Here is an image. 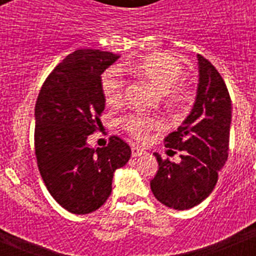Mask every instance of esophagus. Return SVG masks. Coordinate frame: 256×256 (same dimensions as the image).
Returning <instances> with one entry per match:
<instances>
[{
    "label": "esophagus",
    "instance_id": "obj_1",
    "mask_svg": "<svg viewBox=\"0 0 256 256\" xmlns=\"http://www.w3.org/2000/svg\"><path fill=\"white\" fill-rule=\"evenodd\" d=\"M144 154V150L140 146H132V156L133 158H137V156H141Z\"/></svg>",
    "mask_w": 256,
    "mask_h": 256
}]
</instances>
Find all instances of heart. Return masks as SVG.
Masks as SVG:
<instances>
[{"label": "heart", "mask_w": 256, "mask_h": 256, "mask_svg": "<svg viewBox=\"0 0 256 256\" xmlns=\"http://www.w3.org/2000/svg\"><path fill=\"white\" fill-rule=\"evenodd\" d=\"M122 69L158 90L169 108H180L188 98L186 84L180 80L182 65L168 52H152L138 60L126 62ZM124 87L126 82L115 68H110L101 76V92L108 105L112 108L120 105ZM122 123L124 130L137 140H144L151 130L162 126L158 119L146 115H128Z\"/></svg>", "instance_id": "1"}]
</instances>
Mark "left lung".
I'll list each match as a JSON object with an SVG mask.
<instances>
[{"label":"left lung","mask_w":256,"mask_h":256,"mask_svg":"<svg viewBox=\"0 0 256 256\" xmlns=\"http://www.w3.org/2000/svg\"><path fill=\"white\" fill-rule=\"evenodd\" d=\"M198 83L194 108L177 132L165 137L168 154L182 151L178 164L155 152L159 170L151 191L165 206L186 210L210 195L228 158L232 104L227 86L204 56L198 55Z\"/></svg>","instance_id":"1"}]
</instances>
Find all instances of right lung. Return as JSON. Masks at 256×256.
<instances>
[{
    "label": "right lung",
    "instance_id": "obj_1",
    "mask_svg": "<svg viewBox=\"0 0 256 256\" xmlns=\"http://www.w3.org/2000/svg\"><path fill=\"white\" fill-rule=\"evenodd\" d=\"M119 58L100 50L74 51L47 76L36 102L38 169L52 198L73 214L102 206L115 170L130 158V148L116 136L105 148L87 144L102 126L101 74Z\"/></svg>",
    "mask_w": 256,
    "mask_h": 256
}]
</instances>
